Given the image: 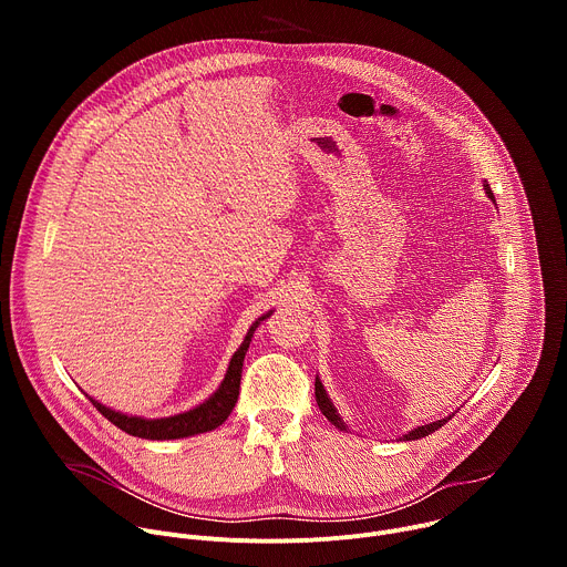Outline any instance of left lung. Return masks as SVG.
<instances>
[{
    "label": "left lung",
    "instance_id": "left-lung-1",
    "mask_svg": "<svg viewBox=\"0 0 567 567\" xmlns=\"http://www.w3.org/2000/svg\"><path fill=\"white\" fill-rule=\"evenodd\" d=\"M482 188H484V193H487V197L489 199H494V193H492V188H489V184L484 182L482 184ZM496 202V199H494ZM316 401H318V409H320V413L326 415L339 431H350L348 429V424L341 420V415H339V411H337V406L332 403V399H330V394H328V390H326V385H322V381L318 379V374H316ZM457 413V411H455ZM453 415H446V417H442V420H437V422H431V424H424V426H417V429H411L409 433H403L399 440L401 442H413V440H422V437H426V435H431V433H435L437 429H442L449 420H451Z\"/></svg>",
    "mask_w": 567,
    "mask_h": 567
}]
</instances>
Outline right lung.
Instances as JSON below:
<instances>
[{"label":"right lung","mask_w":567,"mask_h":567,"mask_svg":"<svg viewBox=\"0 0 567 567\" xmlns=\"http://www.w3.org/2000/svg\"><path fill=\"white\" fill-rule=\"evenodd\" d=\"M271 313H274V309H269L267 313H262L260 318H256L251 322V328H249L245 341L239 343V348L230 357V363L226 368V374H224L219 388L208 399H204L202 403H197V406H193L190 411H184V413H177V415H171V417L147 420V417L114 411V409L105 406V403H101L99 399L90 396L87 392L85 394L90 396V401L94 403L103 417H107L114 426H118L127 435H134V437H141V440H161V442H164V440H182V437H193V435H199V433L215 431L217 426H221L228 420L230 411L235 409L237 394H239L241 365H245V357L249 352L251 339H254L260 322L265 318H269Z\"/></svg>","instance_id":"right-lung-1"}]
</instances>
